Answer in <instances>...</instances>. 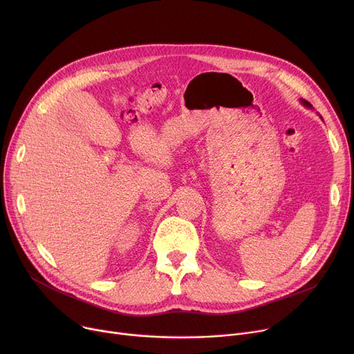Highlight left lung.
<instances>
[{
    "instance_id": "left-lung-1",
    "label": "left lung",
    "mask_w": 354,
    "mask_h": 354,
    "mask_svg": "<svg viewBox=\"0 0 354 354\" xmlns=\"http://www.w3.org/2000/svg\"><path fill=\"white\" fill-rule=\"evenodd\" d=\"M300 102H301V104H303V106H306V107H308V109H313V106H311V104H310V103H308V102H307V100H304V99H301V100H300ZM320 118H322V116H320Z\"/></svg>"
}]
</instances>
